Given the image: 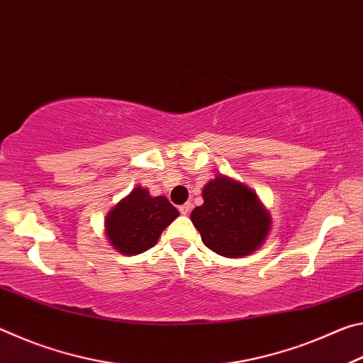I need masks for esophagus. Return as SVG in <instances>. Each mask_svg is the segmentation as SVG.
Returning <instances> with one entry per match:
<instances>
[{"label":"esophagus","mask_w":363,"mask_h":363,"mask_svg":"<svg viewBox=\"0 0 363 363\" xmlns=\"http://www.w3.org/2000/svg\"><path fill=\"white\" fill-rule=\"evenodd\" d=\"M190 210H192V203H184V205L179 206V211H181L182 214H189Z\"/></svg>","instance_id":"esophagus-1"}]
</instances>
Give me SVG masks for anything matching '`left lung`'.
I'll return each instance as SVG.
<instances>
[{
  "mask_svg": "<svg viewBox=\"0 0 363 363\" xmlns=\"http://www.w3.org/2000/svg\"><path fill=\"white\" fill-rule=\"evenodd\" d=\"M203 205L194 208L192 219L201 242L224 257L253 255L267 240L272 218L259 196L245 184L216 174L203 190Z\"/></svg>",
  "mask_w": 363,
  "mask_h": 363,
  "instance_id": "1",
  "label": "left lung"
}]
</instances>
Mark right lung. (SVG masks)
Listing matches in <instances>:
<instances>
[{
    "label": "right lung",
    "instance_id": "add662e5",
    "mask_svg": "<svg viewBox=\"0 0 363 363\" xmlns=\"http://www.w3.org/2000/svg\"><path fill=\"white\" fill-rule=\"evenodd\" d=\"M179 216L167 196H152L136 186L106 216V235L110 247L121 255H140L157 245L162 232Z\"/></svg>",
    "mask_w": 363,
    "mask_h": 363
}]
</instances>
